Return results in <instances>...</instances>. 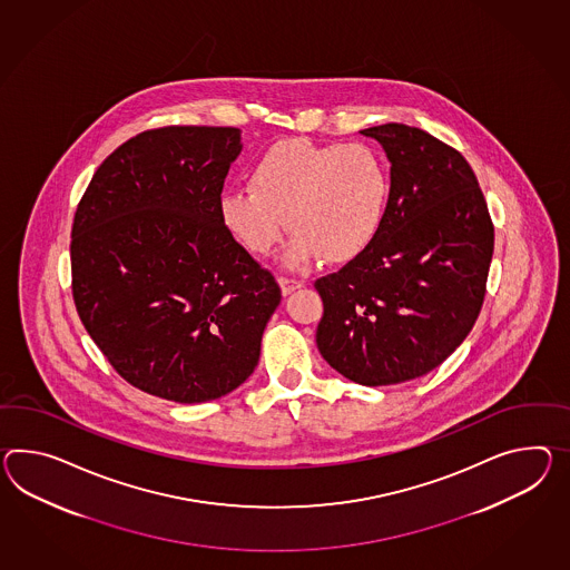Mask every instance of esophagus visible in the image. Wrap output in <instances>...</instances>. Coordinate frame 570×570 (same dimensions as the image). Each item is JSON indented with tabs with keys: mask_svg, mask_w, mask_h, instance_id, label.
Segmentation results:
<instances>
[{
	"mask_svg": "<svg viewBox=\"0 0 570 570\" xmlns=\"http://www.w3.org/2000/svg\"><path fill=\"white\" fill-rule=\"evenodd\" d=\"M278 284L284 296H288V294H292V292L298 291V288H303V282H298V279L284 278V276H279Z\"/></svg>",
	"mask_w": 570,
	"mask_h": 570,
	"instance_id": "esophagus-1",
	"label": "esophagus"
}]
</instances>
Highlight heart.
Here are the masks:
<instances>
[{
	"mask_svg": "<svg viewBox=\"0 0 570 570\" xmlns=\"http://www.w3.org/2000/svg\"><path fill=\"white\" fill-rule=\"evenodd\" d=\"M250 191H228L220 216L230 235L253 253L267 255L286 230L282 255L288 269H306L323 257L347 264L373 245L389 204V173L366 144H317L279 139L249 175Z\"/></svg>",
	"mask_w": 570,
	"mask_h": 570,
	"instance_id": "obj_1",
	"label": "heart"
}]
</instances>
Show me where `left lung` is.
<instances>
[{"mask_svg":"<svg viewBox=\"0 0 570 570\" xmlns=\"http://www.w3.org/2000/svg\"><path fill=\"white\" fill-rule=\"evenodd\" d=\"M361 134L391 163L387 212L368 249L315 282L317 347L340 375L381 387L431 373L472 332L494 226L455 148L403 124Z\"/></svg>","mask_w":570,"mask_h":570,"instance_id":"left-lung-1","label":"left lung"}]
</instances>
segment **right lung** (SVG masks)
<instances>
[{"instance_id":"1","label":"right lung","mask_w":570,"mask_h":570,"mask_svg":"<svg viewBox=\"0 0 570 570\" xmlns=\"http://www.w3.org/2000/svg\"><path fill=\"white\" fill-rule=\"evenodd\" d=\"M236 127L170 126L97 168L71 226V292L112 368L168 402L218 400L255 371L274 276L224 226Z\"/></svg>"}]
</instances>
